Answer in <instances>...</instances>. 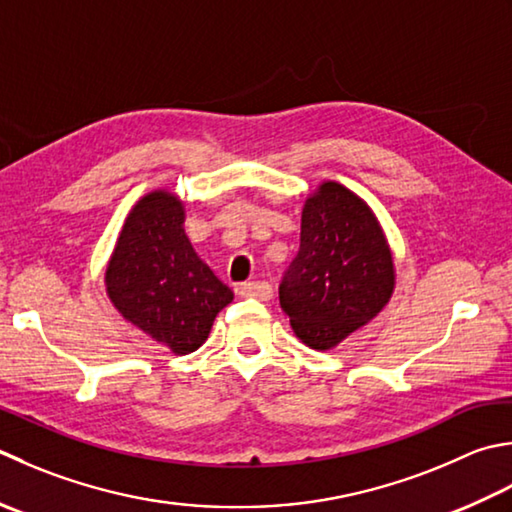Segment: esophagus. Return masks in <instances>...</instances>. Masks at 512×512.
Instances as JSON below:
<instances>
[{
    "instance_id": "esophagus-1",
    "label": "esophagus",
    "mask_w": 512,
    "mask_h": 512,
    "mask_svg": "<svg viewBox=\"0 0 512 512\" xmlns=\"http://www.w3.org/2000/svg\"><path fill=\"white\" fill-rule=\"evenodd\" d=\"M239 295L268 302V299L273 297V286H270L268 282H246V284L239 286Z\"/></svg>"
}]
</instances>
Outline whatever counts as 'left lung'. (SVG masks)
Returning a JSON list of instances; mask_svg holds the SVG:
<instances>
[{"instance_id": "left-lung-1", "label": "left lung", "mask_w": 512, "mask_h": 512, "mask_svg": "<svg viewBox=\"0 0 512 512\" xmlns=\"http://www.w3.org/2000/svg\"><path fill=\"white\" fill-rule=\"evenodd\" d=\"M393 284L375 215L342 184H322L306 199L299 253L279 284L295 335L315 350L337 346L386 306Z\"/></svg>"}]
</instances>
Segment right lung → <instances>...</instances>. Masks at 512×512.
I'll return each mask as SVG.
<instances>
[{
    "mask_svg": "<svg viewBox=\"0 0 512 512\" xmlns=\"http://www.w3.org/2000/svg\"><path fill=\"white\" fill-rule=\"evenodd\" d=\"M108 297L130 324L177 355L206 342L233 290L195 255L182 202L170 193L139 199L106 268Z\"/></svg>",
    "mask_w": 512,
    "mask_h": 512,
    "instance_id": "add662e5",
    "label": "right lung"
}]
</instances>
